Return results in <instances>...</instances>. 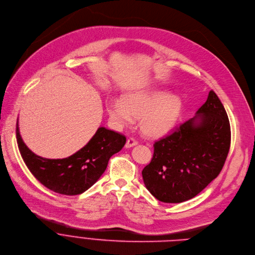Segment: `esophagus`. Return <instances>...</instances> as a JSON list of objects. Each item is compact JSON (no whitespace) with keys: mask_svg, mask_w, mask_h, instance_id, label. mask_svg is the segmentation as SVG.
I'll return each mask as SVG.
<instances>
[{"mask_svg":"<svg viewBox=\"0 0 255 255\" xmlns=\"http://www.w3.org/2000/svg\"><path fill=\"white\" fill-rule=\"evenodd\" d=\"M137 143H138V141L135 139V138H133V137H129L128 139H127V141H126L125 146H126L127 148H129V147H132V146L136 145Z\"/></svg>","mask_w":255,"mask_h":255,"instance_id":"obj_1","label":"esophagus"}]
</instances>
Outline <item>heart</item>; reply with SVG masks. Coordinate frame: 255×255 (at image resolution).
I'll use <instances>...</instances> for the list:
<instances>
[{
    "instance_id": "heart-1",
    "label": "heart",
    "mask_w": 255,
    "mask_h": 255,
    "mask_svg": "<svg viewBox=\"0 0 255 255\" xmlns=\"http://www.w3.org/2000/svg\"><path fill=\"white\" fill-rule=\"evenodd\" d=\"M181 100L164 90L145 89L130 92L122 100L110 98L107 111L112 125L121 129L139 118L142 132L156 137L167 133L175 124L181 110Z\"/></svg>"
}]
</instances>
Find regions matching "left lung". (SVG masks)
<instances>
[{
    "label": "left lung",
    "instance_id": "1",
    "mask_svg": "<svg viewBox=\"0 0 255 255\" xmlns=\"http://www.w3.org/2000/svg\"><path fill=\"white\" fill-rule=\"evenodd\" d=\"M230 144L228 115L211 90L194 118L154 142L151 161L142 170L145 187L161 202L193 198L219 176Z\"/></svg>",
    "mask_w": 255,
    "mask_h": 255
}]
</instances>
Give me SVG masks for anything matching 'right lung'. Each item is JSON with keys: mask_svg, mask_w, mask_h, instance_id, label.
<instances>
[{"mask_svg": "<svg viewBox=\"0 0 255 255\" xmlns=\"http://www.w3.org/2000/svg\"><path fill=\"white\" fill-rule=\"evenodd\" d=\"M18 148L31 174L50 190L77 195L90 188L107 169L110 157L119 152L126 137L105 127H100L88 143L65 158H44L33 153L23 142L18 122L16 124Z\"/></svg>", "mask_w": 255, "mask_h": 255, "instance_id": "1", "label": "right lung"}]
</instances>
